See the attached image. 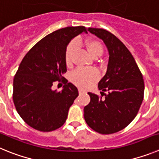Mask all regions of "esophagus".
<instances>
[{
	"instance_id": "1",
	"label": "esophagus",
	"mask_w": 159,
	"mask_h": 159,
	"mask_svg": "<svg viewBox=\"0 0 159 159\" xmlns=\"http://www.w3.org/2000/svg\"><path fill=\"white\" fill-rule=\"evenodd\" d=\"M79 93L80 94H81V93H84V92H85V91H84V89H83V88H79Z\"/></svg>"
}]
</instances>
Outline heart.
Segmentation results:
<instances>
[{"label":"heart","mask_w":159,"mask_h":159,"mask_svg":"<svg viewBox=\"0 0 159 159\" xmlns=\"http://www.w3.org/2000/svg\"><path fill=\"white\" fill-rule=\"evenodd\" d=\"M79 42L73 40L68 44L65 53V62L67 65L71 64L73 57L77 49ZM89 54L94 59L99 58L103 52L102 43L96 40H88L85 42ZM71 80L83 88H88L99 79V74L93 69H77L71 74Z\"/></svg>","instance_id":"1"}]
</instances>
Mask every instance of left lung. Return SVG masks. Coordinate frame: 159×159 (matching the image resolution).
I'll return each mask as SVG.
<instances>
[{
    "label": "left lung",
    "mask_w": 159,
    "mask_h": 159,
    "mask_svg": "<svg viewBox=\"0 0 159 159\" xmlns=\"http://www.w3.org/2000/svg\"><path fill=\"white\" fill-rule=\"evenodd\" d=\"M88 31L103 41L109 60L106 74L98 84L105 98L88 92L91 101L84 107V119L96 132L112 134L135 118L143 100L144 81L131 53L116 36L102 29L88 28Z\"/></svg>",
    "instance_id": "8db88e82"
}]
</instances>
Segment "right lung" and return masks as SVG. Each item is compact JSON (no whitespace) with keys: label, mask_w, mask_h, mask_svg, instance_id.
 Here are the masks:
<instances>
[{"label":"right lung","mask_w":159,"mask_h":159,"mask_svg":"<svg viewBox=\"0 0 159 159\" xmlns=\"http://www.w3.org/2000/svg\"><path fill=\"white\" fill-rule=\"evenodd\" d=\"M84 26L67 27L52 32L25 55L13 79V99L20 116L32 128L52 131L64 125L70 107L79 95L75 85L64 80L60 92L52 89L67 71L66 49Z\"/></svg>","instance_id":"right-lung-1"}]
</instances>
